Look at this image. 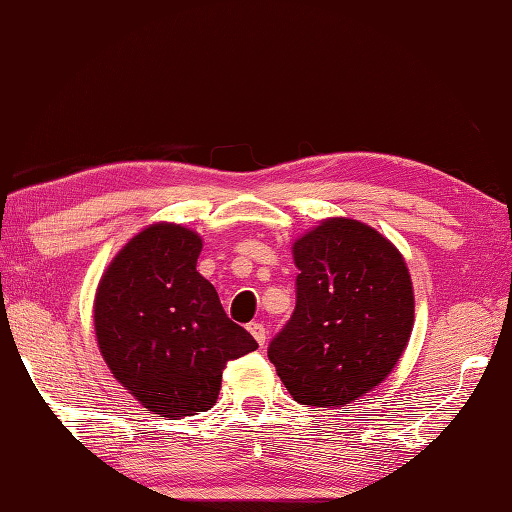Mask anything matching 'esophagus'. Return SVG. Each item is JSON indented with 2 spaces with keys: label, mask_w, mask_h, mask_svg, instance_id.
Segmentation results:
<instances>
[{
  "label": "esophagus",
  "mask_w": 512,
  "mask_h": 512,
  "mask_svg": "<svg viewBox=\"0 0 512 512\" xmlns=\"http://www.w3.org/2000/svg\"><path fill=\"white\" fill-rule=\"evenodd\" d=\"M247 330H249V334L254 336L258 345H265L267 330H265V325H263V323H249V325H247Z\"/></svg>",
  "instance_id": "esophagus-1"
}]
</instances>
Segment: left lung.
I'll use <instances>...</instances> for the list:
<instances>
[{"instance_id":"8db88e82","label":"left lung","mask_w":512,"mask_h":512,"mask_svg":"<svg viewBox=\"0 0 512 512\" xmlns=\"http://www.w3.org/2000/svg\"><path fill=\"white\" fill-rule=\"evenodd\" d=\"M296 310L269 361L303 406L343 408L385 381L406 352L414 289L392 240L354 218H325L292 245Z\"/></svg>"}]
</instances>
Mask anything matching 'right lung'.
I'll list each match as a JSON object with an SVG mask.
<instances>
[{"label":"right lung","mask_w":512,"mask_h":512,"mask_svg":"<svg viewBox=\"0 0 512 512\" xmlns=\"http://www.w3.org/2000/svg\"><path fill=\"white\" fill-rule=\"evenodd\" d=\"M200 252L194 229L153 223L113 256L95 289L93 327L106 368L167 419L207 412L225 363L258 347L200 276Z\"/></svg>","instance_id":"obj_1"}]
</instances>
